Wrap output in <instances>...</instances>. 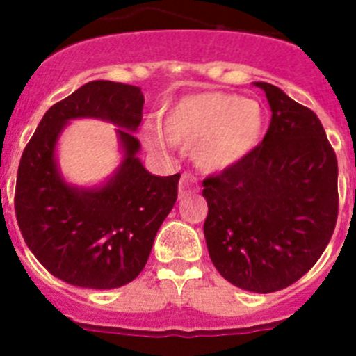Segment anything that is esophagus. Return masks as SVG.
<instances>
[{"instance_id":"obj_1","label":"esophagus","mask_w":356,"mask_h":356,"mask_svg":"<svg viewBox=\"0 0 356 356\" xmlns=\"http://www.w3.org/2000/svg\"><path fill=\"white\" fill-rule=\"evenodd\" d=\"M197 191V178L194 172H184L180 180V197H185L187 194L196 193Z\"/></svg>"}]
</instances>
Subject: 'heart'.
Instances as JSON below:
<instances>
[{
  "label": "heart",
  "instance_id": "b5f03b06",
  "mask_svg": "<svg viewBox=\"0 0 356 356\" xmlns=\"http://www.w3.org/2000/svg\"><path fill=\"white\" fill-rule=\"evenodd\" d=\"M264 130L262 106L237 94L203 92L181 99L165 118L163 128L151 121L144 127V140L162 149L169 140L194 146L201 168L219 171L241 162L260 143Z\"/></svg>",
  "mask_w": 356,
  "mask_h": 356
}]
</instances>
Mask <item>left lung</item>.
I'll list each match as a JSON object with an SVG mask.
<instances>
[{
	"label": "left lung",
	"mask_w": 356,
	"mask_h": 356,
	"mask_svg": "<svg viewBox=\"0 0 356 356\" xmlns=\"http://www.w3.org/2000/svg\"><path fill=\"white\" fill-rule=\"evenodd\" d=\"M271 122L250 155L203 180V232L219 275L244 291L276 292L307 275L337 225V156L312 110L257 81Z\"/></svg>",
	"instance_id": "1"
}]
</instances>
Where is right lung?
<instances>
[{
	"label": "right lung",
	"mask_w": 356,
	"mask_h": 356,
	"mask_svg": "<svg viewBox=\"0 0 356 356\" xmlns=\"http://www.w3.org/2000/svg\"><path fill=\"white\" fill-rule=\"evenodd\" d=\"M139 87L96 80L55 103L23 151L15 181V217L26 246L53 276L85 289H115L140 275L160 225L175 207L180 172L155 176L135 156L131 131L143 121ZM99 117L122 127L125 160L102 189L65 186L54 144L69 118ZM127 130L124 131V128Z\"/></svg>",
	"instance_id": "obj_1"
}]
</instances>
